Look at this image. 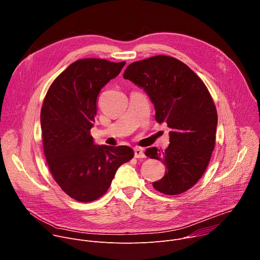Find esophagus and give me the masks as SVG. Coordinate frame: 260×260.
<instances>
[{
	"label": "esophagus",
	"mask_w": 260,
	"mask_h": 260,
	"mask_svg": "<svg viewBox=\"0 0 260 260\" xmlns=\"http://www.w3.org/2000/svg\"><path fill=\"white\" fill-rule=\"evenodd\" d=\"M134 153H135V157L136 158H144L145 157V154H144V151L143 149H141V148L137 147L134 149Z\"/></svg>",
	"instance_id": "obj_1"
}]
</instances>
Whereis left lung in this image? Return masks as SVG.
I'll return each mask as SVG.
<instances>
[{
    "label": "left lung",
    "mask_w": 260,
    "mask_h": 260,
    "mask_svg": "<svg viewBox=\"0 0 260 260\" xmlns=\"http://www.w3.org/2000/svg\"><path fill=\"white\" fill-rule=\"evenodd\" d=\"M123 78L142 87L155 108V120L171 128L165 151L148 148L145 155L164 161L166 174L153 182L165 194L190 189L204 175L215 147L218 116L203 80L179 59L156 55L132 62Z\"/></svg>",
    "instance_id": "left-lung-1"
}]
</instances>
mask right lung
<instances>
[{"label": "right lung", "mask_w": 260, "mask_h": 260, "mask_svg": "<svg viewBox=\"0 0 260 260\" xmlns=\"http://www.w3.org/2000/svg\"><path fill=\"white\" fill-rule=\"evenodd\" d=\"M124 64L78 59L59 74L45 95L41 129L46 161L59 187L78 202L105 194L117 169L134 157L131 147L95 145L90 135L98 95Z\"/></svg>", "instance_id": "add662e5"}]
</instances>
